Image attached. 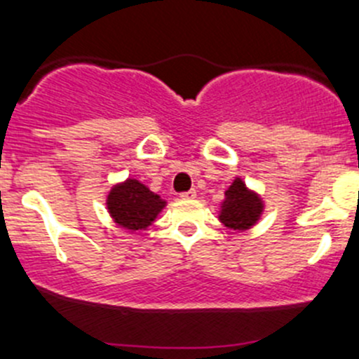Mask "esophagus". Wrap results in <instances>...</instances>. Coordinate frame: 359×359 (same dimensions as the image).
Segmentation results:
<instances>
[{
	"mask_svg": "<svg viewBox=\"0 0 359 359\" xmlns=\"http://www.w3.org/2000/svg\"><path fill=\"white\" fill-rule=\"evenodd\" d=\"M180 198H182V200H193V198H196V189L186 191V193L180 194Z\"/></svg>",
	"mask_w": 359,
	"mask_h": 359,
	"instance_id": "34e87169",
	"label": "esophagus"
}]
</instances>
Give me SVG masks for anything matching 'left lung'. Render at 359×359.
<instances>
[{"label":"left lung","mask_w":359,"mask_h":359,"mask_svg":"<svg viewBox=\"0 0 359 359\" xmlns=\"http://www.w3.org/2000/svg\"><path fill=\"white\" fill-rule=\"evenodd\" d=\"M224 196V201L221 203V212H219V221L226 228L245 231L259 221L264 207L263 200L259 198V194L250 191L242 179L236 177Z\"/></svg>","instance_id":"obj_1"}]
</instances>
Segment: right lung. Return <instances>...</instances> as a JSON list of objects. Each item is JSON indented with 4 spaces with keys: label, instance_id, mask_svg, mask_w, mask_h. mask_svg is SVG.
Listing matches in <instances>:
<instances>
[{
    "label": "right lung",
    "instance_id": "1",
    "mask_svg": "<svg viewBox=\"0 0 359 359\" xmlns=\"http://www.w3.org/2000/svg\"><path fill=\"white\" fill-rule=\"evenodd\" d=\"M166 201L137 179L116 184L107 196V208L117 226L130 231L147 229Z\"/></svg>",
    "mask_w": 359,
    "mask_h": 359
}]
</instances>
